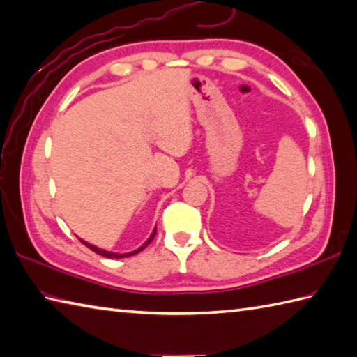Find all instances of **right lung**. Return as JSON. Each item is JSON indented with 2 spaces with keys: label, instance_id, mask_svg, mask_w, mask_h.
Here are the masks:
<instances>
[{
  "label": "right lung",
  "instance_id": "add662e5",
  "mask_svg": "<svg viewBox=\"0 0 357 357\" xmlns=\"http://www.w3.org/2000/svg\"><path fill=\"white\" fill-rule=\"evenodd\" d=\"M155 234H156V229L153 230V233H151V236L146 241V244H144L142 247H139L138 250H135V252H132V253H124V255H119V253H110V252H105V250H102V248H98V247H95V245H92V244H89V242H86V241H82L81 239V242L84 245H87L90 250H92V252H95V253H98V255H101V256H104V257H115V259H119V257H127V256H133V255H136V253H139V252H142L144 248H146L151 241H153V238H155Z\"/></svg>",
  "mask_w": 357,
  "mask_h": 357
}]
</instances>
